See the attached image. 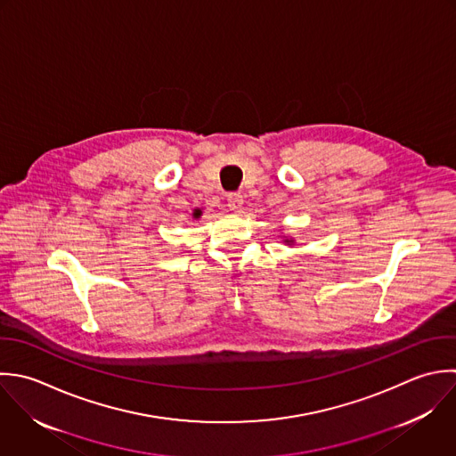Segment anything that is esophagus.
I'll return each mask as SVG.
<instances>
[{
	"mask_svg": "<svg viewBox=\"0 0 456 456\" xmlns=\"http://www.w3.org/2000/svg\"><path fill=\"white\" fill-rule=\"evenodd\" d=\"M227 206L232 209V211H240L243 208V195L240 193H229L227 197Z\"/></svg>",
	"mask_w": 456,
	"mask_h": 456,
	"instance_id": "1",
	"label": "esophagus"
}]
</instances>
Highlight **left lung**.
<instances>
[{
    "instance_id": "left-lung-1",
    "label": "left lung",
    "mask_w": 456,
    "mask_h": 456,
    "mask_svg": "<svg viewBox=\"0 0 456 456\" xmlns=\"http://www.w3.org/2000/svg\"><path fill=\"white\" fill-rule=\"evenodd\" d=\"M291 241H293V240H286V243H291Z\"/></svg>"
}]
</instances>
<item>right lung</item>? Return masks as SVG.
<instances>
[{"label": "right lung", "instance_id": "obj_1", "mask_svg": "<svg viewBox=\"0 0 456 456\" xmlns=\"http://www.w3.org/2000/svg\"><path fill=\"white\" fill-rule=\"evenodd\" d=\"M200 215H202V211H200V209H195V211H193V218H199Z\"/></svg>", "mask_w": 456, "mask_h": 456}]
</instances>
